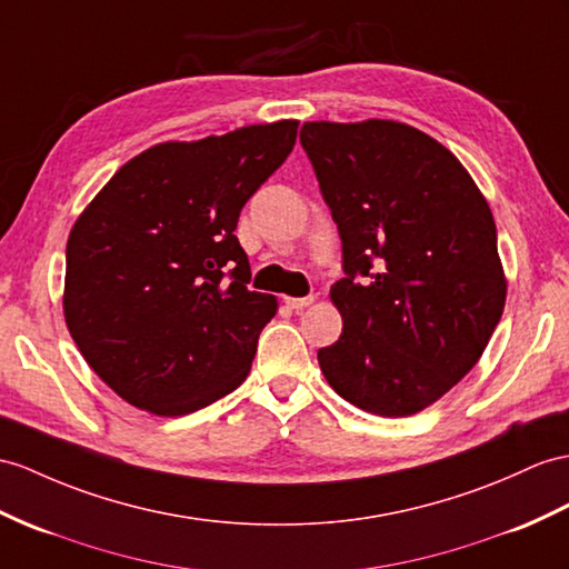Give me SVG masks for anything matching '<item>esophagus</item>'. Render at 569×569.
Segmentation results:
<instances>
[{
    "mask_svg": "<svg viewBox=\"0 0 569 569\" xmlns=\"http://www.w3.org/2000/svg\"><path fill=\"white\" fill-rule=\"evenodd\" d=\"M284 303L289 309H295V311H301V309H307L309 303H313V297L309 295V297H284Z\"/></svg>",
    "mask_w": 569,
    "mask_h": 569,
    "instance_id": "1",
    "label": "esophagus"
}]
</instances>
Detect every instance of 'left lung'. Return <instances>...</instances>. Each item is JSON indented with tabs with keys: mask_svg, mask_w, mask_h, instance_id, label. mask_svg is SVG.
<instances>
[{
	"mask_svg": "<svg viewBox=\"0 0 569 569\" xmlns=\"http://www.w3.org/2000/svg\"><path fill=\"white\" fill-rule=\"evenodd\" d=\"M338 224L342 336L318 350L332 391L381 418L432 406L476 367L507 282L478 186L447 147L393 120L303 122Z\"/></svg>",
	"mask_w": 569,
	"mask_h": 569,
	"instance_id": "8db88e82",
	"label": "left lung"
}]
</instances>
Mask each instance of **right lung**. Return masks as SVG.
<instances>
[{
    "label": "right lung",
    "mask_w": 569,
    "mask_h": 569,
    "mask_svg": "<svg viewBox=\"0 0 569 569\" xmlns=\"http://www.w3.org/2000/svg\"><path fill=\"white\" fill-rule=\"evenodd\" d=\"M297 120L166 142L128 161L67 241L64 318L89 367L166 418L239 389L272 295L248 289L237 233L253 192L297 142Z\"/></svg>",
    "instance_id": "obj_1"
}]
</instances>
